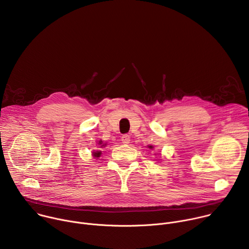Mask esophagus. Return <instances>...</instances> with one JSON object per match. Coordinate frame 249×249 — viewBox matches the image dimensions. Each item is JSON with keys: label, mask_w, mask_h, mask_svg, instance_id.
<instances>
[{"label": "esophagus", "mask_w": 249, "mask_h": 249, "mask_svg": "<svg viewBox=\"0 0 249 249\" xmlns=\"http://www.w3.org/2000/svg\"><path fill=\"white\" fill-rule=\"evenodd\" d=\"M121 141L123 144H129L130 143V136L129 135H123L121 137Z\"/></svg>", "instance_id": "obj_1"}]
</instances>
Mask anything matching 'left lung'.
<instances>
[{"mask_svg": "<svg viewBox=\"0 0 249 249\" xmlns=\"http://www.w3.org/2000/svg\"><path fill=\"white\" fill-rule=\"evenodd\" d=\"M150 149H153V147H152V146H150Z\"/></svg>", "mask_w": 249, "mask_h": 249, "instance_id": "1", "label": "left lung"}]
</instances>
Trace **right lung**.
Instances as JSON below:
<instances>
[{
	"mask_svg": "<svg viewBox=\"0 0 249 249\" xmlns=\"http://www.w3.org/2000/svg\"><path fill=\"white\" fill-rule=\"evenodd\" d=\"M99 144H101V142H99ZM101 146H102V147H103V146H104V145H101ZM100 154H101V153H100V152H97V153H93V155H94V157H99V156H100Z\"/></svg>",
	"mask_w": 249,
	"mask_h": 249,
	"instance_id": "right-lung-1",
	"label": "right lung"
}]
</instances>
